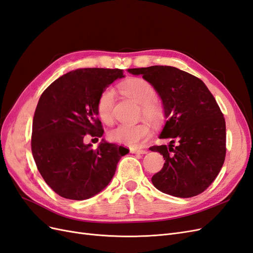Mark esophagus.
<instances>
[{"label": "esophagus", "mask_w": 253, "mask_h": 253, "mask_svg": "<svg viewBox=\"0 0 253 253\" xmlns=\"http://www.w3.org/2000/svg\"><path fill=\"white\" fill-rule=\"evenodd\" d=\"M130 153H131V154H141V155H144V154H147V150H146V149L131 148V149H130Z\"/></svg>", "instance_id": "esophagus-1"}]
</instances>
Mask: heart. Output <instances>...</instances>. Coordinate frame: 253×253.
<instances>
[{"mask_svg":"<svg viewBox=\"0 0 253 253\" xmlns=\"http://www.w3.org/2000/svg\"><path fill=\"white\" fill-rule=\"evenodd\" d=\"M121 91L126 96L142 106L141 115L153 125H160L165 119L163 108L156 102L157 92L154 85L143 78H131L121 84ZM115 93L107 88L100 93L96 102L98 118L105 124L113 122V107ZM109 140L122 145L136 147L150 136V129L146 123L138 125H119L108 134Z\"/></svg>","mask_w":253,"mask_h":253,"instance_id":"obj_1","label":"heart"}]
</instances>
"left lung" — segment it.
Wrapping results in <instances>:
<instances>
[{
    "mask_svg": "<svg viewBox=\"0 0 253 253\" xmlns=\"http://www.w3.org/2000/svg\"><path fill=\"white\" fill-rule=\"evenodd\" d=\"M128 72L154 85L168 119L160 138H170V144L149 148L165 160L151 181L171 196H197L212 184L225 162L226 122L218 104L201 79L177 68L153 66Z\"/></svg>",
    "mask_w": 253,
    "mask_h": 253,
    "instance_id": "left-lung-1",
    "label": "left lung"
}]
</instances>
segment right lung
<instances>
[{
	"instance_id": "add662e5",
	"label": "right lung",
	"mask_w": 253,
	"mask_h": 253,
	"mask_svg": "<svg viewBox=\"0 0 253 253\" xmlns=\"http://www.w3.org/2000/svg\"><path fill=\"white\" fill-rule=\"evenodd\" d=\"M120 69H78L62 75L43 91L33 120L32 153L47 185L59 196L84 200L109 184L125 147L103 141L96 149L84 145L90 134L104 133L96 112L100 93Z\"/></svg>"
}]
</instances>
